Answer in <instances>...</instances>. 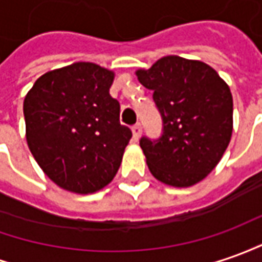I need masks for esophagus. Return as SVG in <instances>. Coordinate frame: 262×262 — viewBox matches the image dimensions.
Wrapping results in <instances>:
<instances>
[{"label": "esophagus", "instance_id": "obj_1", "mask_svg": "<svg viewBox=\"0 0 262 262\" xmlns=\"http://www.w3.org/2000/svg\"><path fill=\"white\" fill-rule=\"evenodd\" d=\"M132 133H133V139L135 140H138L140 138V135H142V126H140V123H136L132 127Z\"/></svg>", "mask_w": 262, "mask_h": 262}]
</instances>
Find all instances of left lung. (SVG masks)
<instances>
[{"label": "left lung", "mask_w": 262, "mask_h": 262, "mask_svg": "<svg viewBox=\"0 0 262 262\" xmlns=\"http://www.w3.org/2000/svg\"><path fill=\"white\" fill-rule=\"evenodd\" d=\"M154 92L163 122L162 136L140 139L150 173L161 182L188 188L218 165L232 135V94L211 66L166 56L136 71Z\"/></svg>", "instance_id": "obj_1"}]
</instances>
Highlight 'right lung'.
Masks as SVG:
<instances>
[{
  "mask_svg": "<svg viewBox=\"0 0 262 262\" xmlns=\"http://www.w3.org/2000/svg\"><path fill=\"white\" fill-rule=\"evenodd\" d=\"M113 79V71L80 61L42 74L24 99L28 147L66 191H100L122 163L132 130L108 93Z\"/></svg>",
  "mask_w": 262,
  "mask_h": 262,
  "instance_id": "1",
  "label": "right lung"
}]
</instances>
